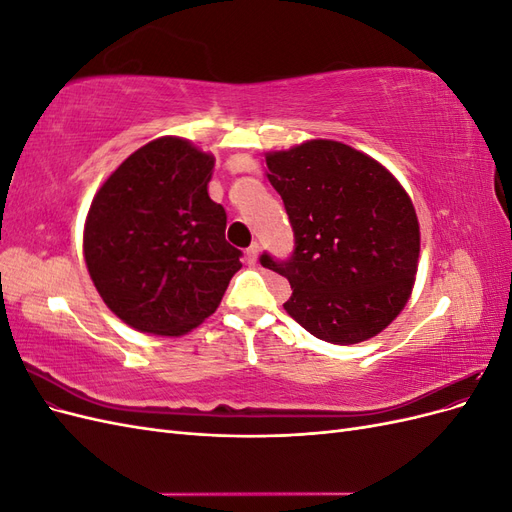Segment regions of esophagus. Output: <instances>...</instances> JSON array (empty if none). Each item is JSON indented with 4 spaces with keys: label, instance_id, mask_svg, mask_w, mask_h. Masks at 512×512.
Masks as SVG:
<instances>
[{
    "label": "esophagus",
    "instance_id": "esophagus-1",
    "mask_svg": "<svg viewBox=\"0 0 512 512\" xmlns=\"http://www.w3.org/2000/svg\"><path fill=\"white\" fill-rule=\"evenodd\" d=\"M258 254H260V245H258V243H252V245H250V247H247V250H245L247 262H250V265H256V260H258Z\"/></svg>",
    "mask_w": 512,
    "mask_h": 512
}]
</instances>
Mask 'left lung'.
Returning <instances> with one entry per match:
<instances>
[{
	"instance_id": "8db88e82",
	"label": "left lung",
	"mask_w": 512,
	"mask_h": 512,
	"mask_svg": "<svg viewBox=\"0 0 512 512\" xmlns=\"http://www.w3.org/2000/svg\"><path fill=\"white\" fill-rule=\"evenodd\" d=\"M267 166L294 232L286 260L260 256L290 282L284 309L331 344L378 335L414 286L421 232L410 196L382 164L337 141L269 153Z\"/></svg>"
}]
</instances>
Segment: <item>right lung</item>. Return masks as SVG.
I'll list each match as a JSON object with an SVG mask.
<instances>
[{
  "label": "right lung",
  "mask_w": 512,
  "mask_h": 512,
  "mask_svg": "<svg viewBox=\"0 0 512 512\" xmlns=\"http://www.w3.org/2000/svg\"><path fill=\"white\" fill-rule=\"evenodd\" d=\"M213 158L164 136L134 151L91 203L83 252L102 301L130 327L183 335L218 309L241 250L207 192Z\"/></svg>",
  "instance_id": "1"
}]
</instances>
